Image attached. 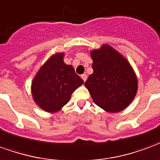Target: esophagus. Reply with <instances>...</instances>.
I'll use <instances>...</instances> for the list:
<instances>
[{"mask_svg":"<svg viewBox=\"0 0 160 160\" xmlns=\"http://www.w3.org/2000/svg\"><path fill=\"white\" fill-rule=\"evenodd\" d=\"M81 78H82V79L85 82L86 80H87V75L86 74H82V76H81Z\"/></svg>","mask_w":160,"mask_h":160,"instance_id":"obj_1","label":"esophagus"}]
</instances>
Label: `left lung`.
Wrapping results in <instances>:
<instances>
[{"instance_id": "8db88e82", "label": "left lung", "mask_w": 160, "mask_h": 160, "mask_svg": "<svg viewBox=\"0 0 160 160\" xmlns=\"http://www.w3.org/2000/svg\"><path fill=\"white\" fill-rule=\"evenodd\" d=\"M93 73L84 83L93 102L108 113L129 106L138 90V79L128 60L107 44L89 51Z\"/></svg>"}]
</instances>
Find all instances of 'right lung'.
Returning <instances> with one entry per match:
<instances>
[{
  "label": "right lung",
  "mask_w": 160,
  "mask_h": 160,
  "mask_svg": "<svg viewBox=\"0 0 160 160\" xmlns=\"http://www.w3.org/2000/svg\"><path fill=\"white\" fill-rule=\"evenodd\" d=\"M64 52L50 56L32 81V99L42 110L52 114L62 109L75 89L83 83L74 68L64 62Z\"/></svg>",
  "instance_id": "right-lung-1"
}]
</instances>
